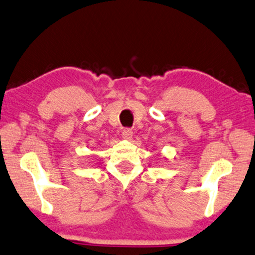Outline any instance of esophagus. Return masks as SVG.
<instances>
[{"mask_svg": "<svg viewBox=\"0 0 255 255\" xmlns=\"http://www.w3.org/2000/svg\"><path fill=\"white\" fill-rule=\"evenodd\" d=\"M123 137L124 138H126V139H129L131 137V135H132V131H131V129L130 128H125L124 130H123Z\"/></svg>", "mask_w": 255, "mask_h": 255, "instance_id": "esophagus-1", "label": "esophagus"}]
</instances>
